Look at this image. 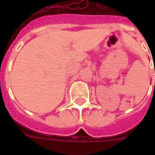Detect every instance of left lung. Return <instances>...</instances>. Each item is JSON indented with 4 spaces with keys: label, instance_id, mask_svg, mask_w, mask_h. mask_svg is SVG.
<instances>
[{
    "label": "left lung",
    "instance_id": "8db88e82",
    "mask_svg": "<svg viewBox=\"0 0 155 155\" xmlns=\"http://www.w3.org/2000/svg\"><path fill=\"white\" fill-rule=\"evenodd\" d=\"M154 72H155V68H154ZM154 87H155V82H154Z\"/></svg>",
    "mask_w": 155,
    "mask_h": 155
}]
</instances>
